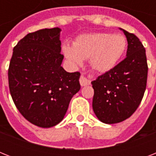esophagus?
<instances>
[{
    "label": "esophagus",
    "mask_w": 156,
    "mask_h": 156,
    "mask_svg": "<svg viewBox=\"0 0 156 156\" xmlns=\"http://www.w3.org/2000/svg\"><path fill=\"white\" fill-rule=\"evenodd\" d=\"M79 82H80V84L82 87H86V86L90 85V81L89 80V79H87L85 76L83 75L81 76L80 79H79Z\"/></svg>",
    "instance_id": "34e87169"
}]
</instances>
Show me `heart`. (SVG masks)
Returning <instances> with one entry per match:
<instances>
[{
	"instance_id": "obj_1",
	"label": "heart",
	"mask_w": 156,
	"mask_h": 156,
	"mask_svg": "<svg viewBox=\"0 0 156 156\" xmlns=\"http://www.w3.org/2000/svg\"><path fill=\"white\" fill-rule=\"evenodd\" d=\"M127 40L122 35L92 33L79 35L73 45L65 44L63 53L73 66H81L83 60H90L92 68L100 73L113 69L124 56Z\"/></svg>"
}]
</instances>
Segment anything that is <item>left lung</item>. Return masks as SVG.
Here are the masks:
<instances>
[{
    "mask_svg": "<svg viewBox=\"0 0 156 156\" xmlns=\"http://www.w3.org/2000/svg\"><path fill=\"white\" fill-rule=\"evenodd\" d=\"M128 42L126 57L91 82L92 108L101 122L116 124L129 118L143 100L147 80L146 50L135 35L120 28Z\"/></svg>",
    "mask_w": 156,
    "mask_h": 156,
    "instance_id": "left-lung-1",
    "label": "left lung"
}]
</instances>
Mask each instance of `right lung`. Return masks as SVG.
Listing matches in <instances>:
<instances>
[{
	"label": "right lung",
	"instance_id": "right-lung-1",
	"mask_svg": "<svg viewBox=\"0 0 156 156\" xmlns=\"http://www.w3.org/2000/svg\"><path fill=\"white\" fill-rule=\"evenodd\" d=\"M61 29L29 33L13 48L9 67V87L13 103L28 121L41 128L56 126L71 99L80 90L78 72L61 66Z\"/></svg>",
	"mask_w": 156,
	"mask_h": 156
}]
</instances>
